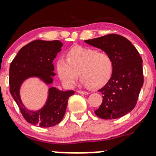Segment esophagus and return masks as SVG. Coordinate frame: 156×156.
I'll return each instance as SVG.
<instances>
[{"mask_svg":"<svg viewBox=\"0 0 156 156\" xmlns=\"http://www.w3.org/2000/svg\"><path fill=\"white\" fill-rule=\"evenodd\" d=\"M77 92L78 93V94H88L89 93L87 92V91H84V90H78Z\"/></svg>","mask_w":156,"mask_h":156,"instance_id":"obj_1","label":"esophagus"}]
</instances>
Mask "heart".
I'll list each match as a JSON object with an SVG mask.
<instances>
[{"label":"heart","mask_w":156,"mask_h":156,"mask_svg":"<svg viewBox=\"0 0 156 156\" xmlns=\"http://www.w3.org/2000/svg\"><path fill=\"white\" fill-rule=\"evenodd\" d=\"M66 59H58L56 70L59 78L66 85L73 86L79 75L83 84L93 89L103 87L111 78L114 62L106 52L74 46L66 52Z\"/></svg>","instance_id":"b5f03b06"}]
</instances>
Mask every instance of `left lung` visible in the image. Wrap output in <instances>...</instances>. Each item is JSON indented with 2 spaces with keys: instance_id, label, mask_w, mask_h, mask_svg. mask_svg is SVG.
<instances>
[{
  "instance_id": "8db88e82",
  "label": "left lung",
  "mask_w": 156,
  "mask_h": 156,
  "mask_svg": "<svg viewBox=\"0 0 156 156\" xmlns=\"http://www.w3.org/2000/svg\"><path fill=\"white\" fill-rule=\"evenodd\" d=\"M88 44L108 53L114 69L107 84L99 90L103 102L94 112L103 119H115L134 108L144 84L143 60L139 52L126 37L108 34L85 40Z\"/></svg>"
}]
</instances>
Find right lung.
<instances>
[{
  "label": "right lung",
  "mask_w": 156,
  "mask_h": 156,
  "mask_svg": "<svg viewBox=\"0 0 156 156\" xmlns=\"http://www.w3.org/2000/svg\"><path fill=\"white\" fill-rule=\"evenodd\" d=\"M62 42L58 40H35L20 49L12 61L9 72L10 92L23 118L33 125L50 127L62 121L66 113L69 97L74 90H59L56 87L49 90V97L45 106L38 112L25 108L20 97V87L23 81L31 76H37L47 84H51L55 75L53 60L61 50Z\"/></svg>",
  "instance_id": "right-lung-1"
}]
</instances>
